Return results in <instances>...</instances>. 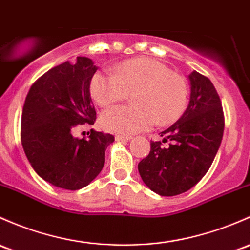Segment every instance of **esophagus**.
Wrapping results in <instances>:
<instances>
[{
    "label": "esophagus",
    "instance_id": "esophagus-1",
    "mask_svg": "<svg viewBox=\"0 0 250 250\" xmlns=\"http://www.w3.org/2000/svg\"><path fill=\"white\" fill-rule=\"evenodd\" d=\"M130 136H128V135H116V140H118V141H128V140H130Z\"/></svg>",
    "mask_w": 250,
    "mask_h": 250
}]
</instances>
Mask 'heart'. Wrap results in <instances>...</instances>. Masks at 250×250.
Here are the masks:
<instances>
[{
	"instance_id": "heart-1",
	"label": "heart",
	"mask_w": 250,
	"mask_h": 250,
	"mask_svg": "<svg viewBox=\"0 0 250 250\" xmlns=\"http://www.w3.org/2000/svg\"><path fill=\"white\" fill-rule=\"evenodd\" d=\"M90 91L101 107L120 103L134 92L135 105L114 107L101 118L105 129L127 135L147 130L156 121L159 125L176 122L185 112L189 96L187 79L149 57L123 61L115 74L96 73Z\"/></svg>"
}]
</instances>
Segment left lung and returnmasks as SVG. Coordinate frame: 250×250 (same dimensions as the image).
<instances>
[{"mask_svg":"<svg viewBox=\"0 0 250 250\" xmlns=\"http://www.w3.org/2000/svg\"><path fill=\"white\" fill-rule=\"evenodd\" d=\"M190 101L182 117L151 141L148 156L138 169L145 185L162 196L193 188L213 163L224 133L222 102L208 78L194 70L189 75Z\"/></svg>","mask_w":250,"mask_h":250,"instance_id":"8db88e82","label":"left lung"}]
</instances>
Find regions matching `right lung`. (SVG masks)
<instances>
[{
    "mask_svg": "<svg viewBox=\"0 0 250 250\" xmlns=\"http://www.w3.org/2000/svg\"><path fill=\"white\" fill-rule=\"evenodd\" d=\"M97 67L87 57H77L51 68L31 86L21 116L20 138L35 171L56 187L78 190L102 171L105 149L115 141L109 133L74 138L79 125H92L96 109L90 85Z\"/></svg>",
    "mask_w": 250,
    "mask_h": 250,
    "instance_id": "obj_1",
    "label": "right lung"
}]
</instances>
